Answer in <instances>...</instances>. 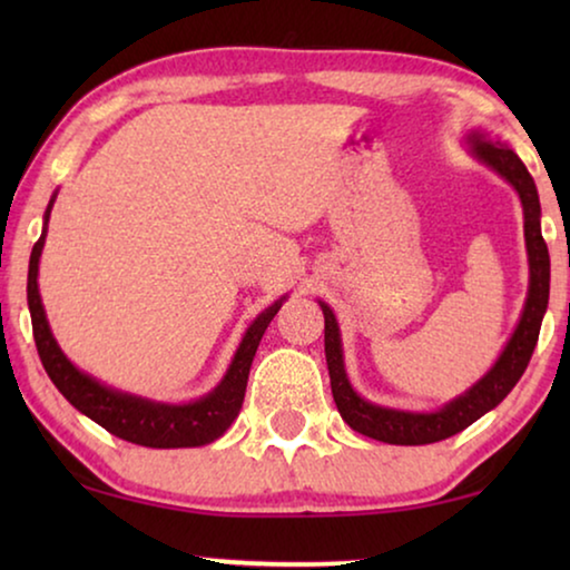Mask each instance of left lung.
Here are the masks:
<instances>
[{"label":"left lung","mask_w":570,"mask_h":570,"mask_svg":"<svg viewBox=\"0 0 570 570\" xmlns=\"http://www.w3.org/2000/svg\"><path fill=\"white\" fill-rule=\"evenodd\" d=\"M470 142L474 145V155L490 168H495L513 189L519 191L521 205H524V236H527V252H529V298L521 314V322L513 332L509 347L498 357L493 371L488 373L480 384H474L464 396H459L451 404H446L441 412H431V415H415V412H400L376 407L361 400L347 384L345 365H342V347H340V330L334 322L332 308L322 303L324 311V353L326 365H330V381H332V396L337 402V410L345 423L353 431L368 435V439L396 443V446H423V443H435L451 435L464 431L474 420L493 410L495 404L505 400V394L517 386L521 373L527 371L529 361H532L537 337H540V326L544 308H548L550 298V254L548 244H544L540 230V197H537V186L519 160V155L511 150L509 145L490 139L485 135H472Z\"/></svg>","instance_id":"left-lung-1"}]
</instances>
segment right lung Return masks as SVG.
<instances>
[{
    "label": "right lung",
    "instance_id": "obj_1",
    "mask_svg": "<svg viewBox=\"0 0 570 570\" xmlns=\"http://www.w3.org/2000/svg\"><path fill=\"white\" fill-rule=\"evenodd\" d=\"M51 213V205L46 209V217ZM46 236V230H43ZM43 236L36 240L33 252H30L28 267V308L30 322H33V337L38 355L53 386L67 396L69 404L85 412L90 420H96L100 428L108 433L119 435L129 443L150 449H181V446H205V443L220 439L228 431V425L236 420L240 404H244L248 368L259 347L262 334L267 330L272 318L283 306V301L264 311V314L252 324L240 342L236 357H233L230 371L225 373L223 384L207 394L205 400L194 404H181V407H170V404H155L137 396H127L111 389L100 386L98 381L85 376L67 361L57 342L51 337L49 322H46L41 295H38V256L43 248Z\"/></svg>",
    "mask_w": 570,
    "mask_h": 570
}]
</instances>
